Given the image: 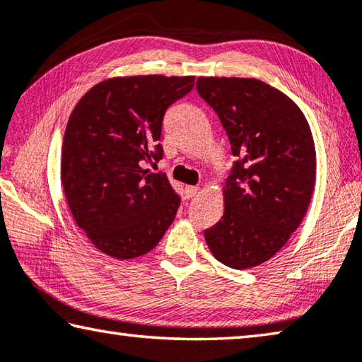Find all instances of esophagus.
Masks as SVG:
<instances>
[{"instance_id":"34e87169","label":"esophagus","mask_w":362,"mask_h":362,"mask_svg":"<svg viewBox=\"0 0 362 362\" xmlns=\"http://www.w3.org/2000/svg\"><path fill=\"white\" fill-rule=\"evenodd\" d=\"M199 192V188L198 187H193V185H188V187H185V197L190 199V198H193L194 194H197Z\"/></svg>"}]
</instances>
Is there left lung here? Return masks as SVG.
Returning <instances> with one entry per match:
<instances>
[{
	"label": "left lung",
	"mask_w": 362,
	"mask_h": 362,
	"mask_svg": "<svg viewBox=\"0 0 362 362\" xmlns=\"http://www.w3.org/2000/svg\"><path fill=\"white\" fill-rule=\"evenodd\" d=\"M197 90L237 158L223 187V216L204 230L206 243L228 267L259 266L288 242L311 202V129L288 96L261 80L199 77Z\"/></svg>",
	"instance_id": "8db88e82"
}]
</instances>
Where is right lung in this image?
<instances>
[{
	"mask_svg": "<svg viewBox=\"0 0 362 362\" xmlns=\"http://www.w3.org/2000/svg\"><path fill=\"white\" fill-rule=\"evenodd\" d=\"M194 77H116L90 88L69 117L61 180L77 226L101 253L132 259L151 251L174 222L180 197L163 172L160 127Z\"/></svg>",
	"mask_w": 362,
	"mask_h": 362,
	"instance_id": "right-lung-1",
	"label": "right lung"
}]
</instances>
